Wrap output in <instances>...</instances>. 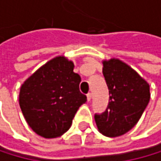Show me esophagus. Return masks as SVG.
Listing matches in <instances>:
<instances>
[{
  "label": "esophagus",
  "mask_w": 161,
  "mask_h": 161,
  "mask_svg": "<svg viewBox=\"0 0 161 161\" xmlns=\"http://www.w3.org/2000/svg\"><path fill=\"white\" fill-rule=\"evenodd\" d=\"M86 97H87V101H90V100H91V93L88 92V93L86 94Z\"/></svg>",
  "instance_id": "34e87169"
}]
</instances>
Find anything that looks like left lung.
<instances>
[{"label":"left lung","mask_w":161,"mask_h":161,"mask_svg":"<svg viewBox=\"0 0 161 161\" xmlns=\"http://www.w3.org/2000/svg\"><path fill=\"white\" fill-rule=\"evenodd\" d=\"M102 73L109 89V102L103 113H95L94 120L102 135L119 137L140 120L151 98L149 86L118 59L104 61Z\"/></svg>","instance_id":"obj_1"}]
</instances>
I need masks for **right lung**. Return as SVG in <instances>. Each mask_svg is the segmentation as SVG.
I'll return each instance as SVG.
<instances>
[{"instance_id":"add662e5","label":"right lung","mask_w":161,"mask_h":161,"mask_svg":"<svg viewBox=\"0 0 161 161\" xmlns=\"http://www.w3.org/2000/svg\"><path fill=\"white\" fill-rule=\"evenodd\" d=\"M80 76L74 63L64 57L49 61L28 78L20 87L19 106L29 127L39 136H62L86 96L80 91Z\"/></svg>"}]
</instances>
